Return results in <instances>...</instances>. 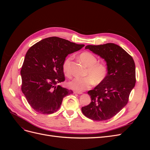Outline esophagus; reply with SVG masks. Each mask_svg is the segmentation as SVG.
<instances>
[{
	"label": "esophagus",
	"mask_w": 150,
	"mask_h": 150,
	"mask_svg": "<svg viewBox=\"0 0 150 150\" xmlns=\"http://www.w3.org/2000/svg\"><path fill=\"white\" fill-rule=\"evenodd\" d=\"M74 94H83V93H82V92L76 91H74Z\"/></svg>",
	"instance_id": "34e87169"
}]
</instances>
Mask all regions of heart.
Here are the masks:
<instances>
[{
    "label": "heart",
    "instance_id": "obj_1",
    "mask_svg": "<svg viewBox=\"0 0 150 150\" xmlns=\"http://www.w3.org/2000/svg\"><path fill=\"white\" fill-rule=\"evenodd\" d=\"M80 60L88 67L86 76L83 78H75L67 83V86L70 89L81 92L91 87L93 83L98 84L105 79L107 76V67L101 62H97L98 59L94 54L86 51L79 56ZM72 57H68L62 64V69L67 76L71 75L70 64Z\"/></svg>",
    "mask_w": 150,
    "mask_h": 150
}]
</instances>
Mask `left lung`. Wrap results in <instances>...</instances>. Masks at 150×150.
Wrapping results in <instances>:
<instances>
[{
  "label": "left lung",
  "instance_id": "1",
  "mask_svg": "<svg viewBox=\"0 0 150 150\" xmlns=\"http://www.w3.org/2000/svg\"><path fill=\"white\" fill-rule=\"evenodd\" d=\"M106 62L107 76L102 83L88 92L91 101L81 108L83 114L94 121H105L117 114L128 103L136 83L133 59L113 43L85 47Z\"/></svg>",
  "mask_w": 150,
  "mask_h": 150
}]
</instances>
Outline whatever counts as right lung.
Masks as SVG:
<instances>
[{
	"label": "right lung",
	"mask_w": 150,
	"mask_h": 150,
	"mask_svg": "<svg viewBox=\"0 0 150 150\" xmlns=\"http://www.w3.org/2000/svg\"><path fill=\"white\" fill-rule=\"evenodd\" d=\"M84 46L64 39L51 37L29 48L21 71V89L36 112L47 115L56 112L63 98L73 93L59 85L65 79L62 64L68 54Z\"/></svg>",
	"instance_id": "1"
}]
</instances>
